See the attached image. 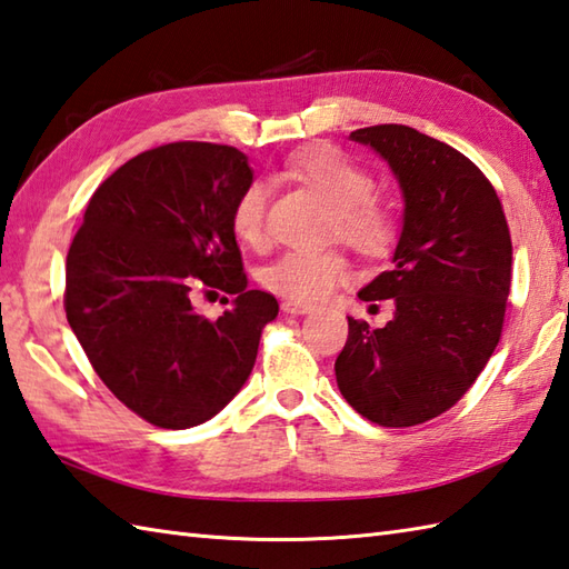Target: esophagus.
Returning <instances> with one entry per match:
<instances>
[{
    "instance_id": "obj_1",
    "label": "esophagus",
    "mask_w": 569,
    "mask_h": 569,
    "mask_svg": "<svg viewBox=\"0 0 569 569\" xmlns=\"http://www.w3.org/2000/svg\"><path fill=\"white\" fill-rule=\"evenodd\" d=\"M281 308H283V313H291V316H306V313H310V310H313V306L300 303V300H291V298H286Z\"/></svg>"
}]
</instances>
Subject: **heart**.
Here are the masks:
<instances>
[{"label":"heart","mask_w":569,"mask_h":569,"mask_svg":"<svg viewBox=\"0 0 569 569\" xmlns=\"http://www.w3.org/2000/svg\"><path fill=\"white\" fill-rule=\"evenodd\" d=\"M286 174L316 192L330 211V231L365 256L385 253L395 239V221L389 209L372 197V174L332 144H316L286 160ZM266 211L269 187L253 180L241 189L231 209V229L247 247L266 243ZM348 263L332 251H286L266 263L259 281L269 291L310 303L326 298L336 288Z\"/></svg>","instance_id":"1"}]
</instances>
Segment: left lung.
Wrapping results in <instances>:
<instances>
[{
    "mask_svg": "<svg viewBox=\"0 0 569 569\" xmlns=\"http://www.w3.org/2000/svg\"><path fill=\"white\" fill-rule=\"evenodd\" d=\"M350 138L380 154L405 199L392 269L358 293L395 300L385 328L348 318L336 377L348 405L380 427H415L469 392L500 340L510 293L508 221L493 184L453 150L407 126Z\"/></svg>",
    "mask_w": 569,
    "mask_h": 569,
    "instance_id": "8db88e82",
    "label": "left lung"
}]
</instances>
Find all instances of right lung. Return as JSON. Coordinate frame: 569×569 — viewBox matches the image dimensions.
Listing matches in <instances>:
<instances>
[{"label":"right lung","instance_id":"right-lung-1","mask_svg":"<svg viewBox=\"0 0 569 569\" xmlns=\"http://www.w3.org/2000/svg\"><path fill=\"white\" fill-rule=\"evenodd\" d=\"M249 158L214 142L140 152L100 184L66 256V318L96 375L162 429L219 415L253 370L278 300L249 291L231 209ZM199 290L229 292L217 321ZM229 303V298H224Z\"/></svg>","mask_w":569,"mask_h":569}]
</instances>
